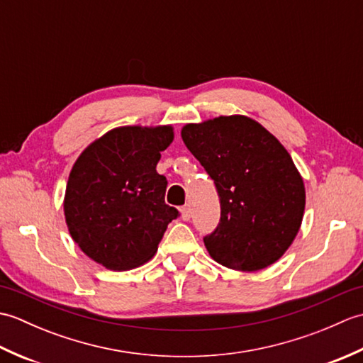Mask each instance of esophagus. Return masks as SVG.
Here are the masks:
<instances>
[{"mask_svg":"<svg viewBox=\"0 0 363 363\" xmlns=\"http://www.w3.org/2000/svg\"><path fill=\"white\" fill-rule=\"evenodd\" d=\"M181 218L184 221H189L191 218V211H190V206H184L181 209Z\"/></svg>","mask_w":363,"mask_h":363,"instance_id":"esophagus-1","label":"esophagus"}]
</instances>
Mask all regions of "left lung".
<instances>
[{
    "mask_svg": "<svg viewBox=\"0 0 363 363\" xmlns=\"http://www.w3.org/2000/svg\"><path fill=\"white\" fill-rule=\"evenodd\" d=\"M181 137L220 196V223L204 237L211 257L238 272L274 264L295 240L306 206L287 150L243 115L186 125Z\"/></svg>",
    "mask_w": 363,
    "mask_h": 363,
    "instance_id": "left-lung-1",
    "label": "left lung"
}]
</instances>
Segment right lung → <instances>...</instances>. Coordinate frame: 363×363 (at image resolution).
<instances>
[{"instance_id": "add662e5", "label": "right lung", "mask_w": 363, "mask_h": 363, "mask_svg": "<svg viewBox=\"0 0 363 363\" xmlns=\"http://www.w3.org/2000/svg\"><path fill=\"white\" fill-rule=\"evenodd\" d=\"M172 126L112 129L82 151L67 182L68 230L84 254L109 269L150 260L168 223L179 217L165 203L167 177L156 172Z\"/></svg>"}]
</instances>
